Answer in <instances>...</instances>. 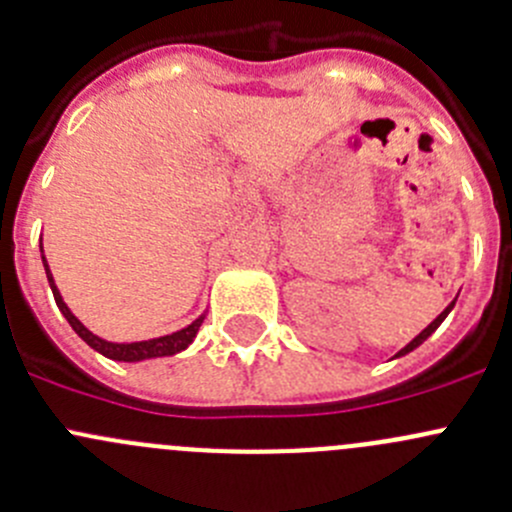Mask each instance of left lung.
<instances>
[{
	"mask_svg": "<svg viewBox=\"0 0 512 512\" xmlns=\"http://www.w3.org/2000/svg\"><path fill=\"white\" fill-rule=\"evenodd\" d=\"M458 299V297H456ZM456 299H453V302L451 304H448V307L446 309H443V312L441 314H438V317L436 319H433V322L431 324H428V327L426 329H423V332L421 334H418V337H414V339H411V342L409 344H406V347L404 349H399V352H396V356H394V359H399V356H406V354H409V352H414V349H418V347H421V344L423 342H426V339L428 337H431V334L433 332H436V329L438 327H441V324H443V319H446L448 317V314H451V309H453V304H456Z\"/></svg>",
	"mask_w": 512,
	"mask_h": 512,
	"instance_id": "obj_1",
	"label": "left lung"
}]
</instances>
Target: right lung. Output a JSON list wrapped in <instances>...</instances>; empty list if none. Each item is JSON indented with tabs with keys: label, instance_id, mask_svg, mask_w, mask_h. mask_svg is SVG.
<instances>
[{
	"label": "right lung",
	"instance_id": "1",
	"mask_svg": "<svg viewBox=\"0 0 512 512\" xmlns=\"http://www.w3.org/2000/svg\"><path fill=\"white\" fill-rule=\"evenodd\" d=\"M39 250H41V262H44V270H46V280H49L51 292H54V299H56V307H59V312L64 314L66 322L71 324V329H74V332L79 334V337L84 339V342L89 344L94 352L103 354L106 359L131 361V364H133V361L160 359V356H173V354L183 352V349H188L190 344H193L195 334H198L200 324H203L205 314H208V312H203L198 319H193L188 327L178 329V332H173V334H165V337L143 339V342H108V339H101L98 334L91 332L89 327H84V322H81V319L76 317L74 312H71L69 304H66L64 297H61L59 287H56L54 275H51V270H49V262H46V257H44V245H41V240H39Z\"/></svg>",
	"mask_w": 512,
	"mask_h": 512
}]
</instances>
